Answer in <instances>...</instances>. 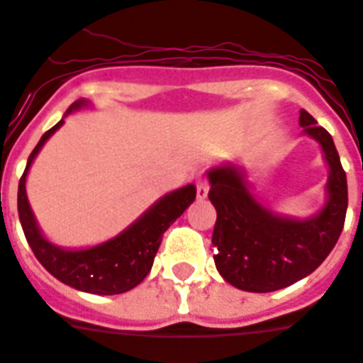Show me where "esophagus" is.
<instances>
[{
    "label": "esophagus",
    "instance_id": "34e87169",
    "mask_svg": "<svg viewBox=\"0 0 363 363\" xmlns=\"http://www.w3.org/2000/svg\"><path fill=\"white\" fill-rule=\"evenodd\" d=\"M196 194H197V199H205L208 194V182L203 179V177H197L196 181Z\"/></svg>",
    "mask_w": 363,
    "mask_h": 363
}]
</instances>
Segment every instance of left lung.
I'll return each mask as SVG.
<instances>
[{
	"instance_id": "8db88e82",
	"label": "left lung",
	"mask_w": 363,
	"mask_h": 363,
	"mask_svg": "<svg viewBox=\"0 0 363 363\" xmlns=\"http://www.w3.org/2000/svg\"><path fill=\"white\" fill-rule=\"evenodd\" d=\"M298 123L319 141L330 167L328 201L319 214L308 220L278 216L252 196L240 167L225 164L208 172V199L216 208L214 263L233 287L272 293L296 284L328 257L343 231L349 196L334 140L306 110Z\"/></svg>"
}]
</instances>
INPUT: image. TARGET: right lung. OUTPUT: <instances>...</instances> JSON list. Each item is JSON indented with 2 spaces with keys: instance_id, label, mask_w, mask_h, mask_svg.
<instances>
[{
  "instance_id": "right-lung-1",
  "label": "right lung",
  "mask_w": 363,
  "mask_h": 363,
  "mask_svg": "<svg viewBox=\"0 0 363 363\" xmlns=\"http://www.w3.org/2000/svg\"><path fill=\"white\" fill-rule=\"evenodd\" d=\"M85 104H87L85 100H78L70 106L67 113L79 110ZM61 125L63 119L48 132H44L33 152L29 155L26 172L18 182V216L23 235L28 238L38 263L65 285L91 294L126 293L145 279L156 252L160 248L162 235L196 199V186L188 184L158 199L130 228H126L108 242L87 250L57 248L43 237L35 222L26 194V177L40 147Z\"/></svg>"
}]
</instances>
